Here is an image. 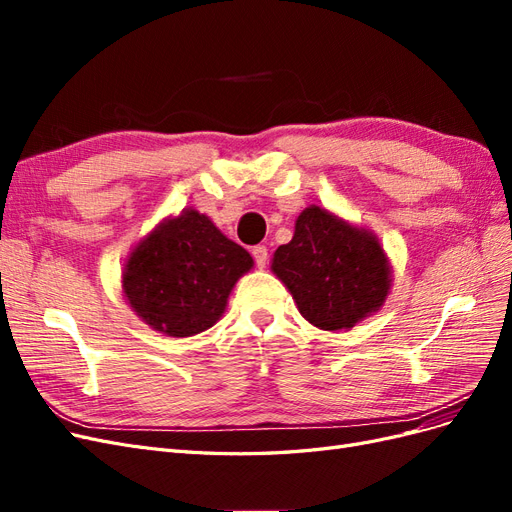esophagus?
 <instances>
[{"mask_svg": "<svg viewBox=\"0 0 512 512\" xmlns=\"http://www.w3.org/2000/svg\"><path fill=\"white\" fill-rule=\"evenodd\" d=\"M252 254H254V260H256V265L262 269L267 265V260H269V252H267V247L265 245H256L254 250H252Z\"/></svg>", "mask_w": 512, "mask_h": 512, "instance_id": "1", "label": "esophagus"}]
</instances>
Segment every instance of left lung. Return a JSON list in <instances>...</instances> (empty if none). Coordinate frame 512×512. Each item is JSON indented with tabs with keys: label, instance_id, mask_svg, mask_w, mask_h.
<instances>
[{
	"label": "left lung",
	"instance_id": "1",
	"mask_svg": "<svg viewBox=\"0 0 512 512\" xmlns=\"http://www.w3.org/2000/svg\"><path fill=\"white\" fill-rule=\"evenodd\" d=\"M301 316L322 331L352 329L382 309L393 267L374 230L354 226L329 209L305 207L290 243L271 258Z\"/></svg>",
	"mask_w": 512,
	"mask_h": 512
}]
</instances>
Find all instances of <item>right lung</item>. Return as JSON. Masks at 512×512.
Instances as JSON below:
<instances>
[{"instance_id":"right-lung-1","label":"right lung","mask_w":512,"mask_h":512,"mask_svg":"<svg viewBox=\"0 0 512 512\" xmlns=\"http://www.w3.org/2000/svg\"><path fill=\"white\" fill-rule=\"evenodd\" d=\"M252 267L250 252L230 241L209 215L183 209L132 247L121 290L153 331L192 337L224 316L232 288Z\"/></svg>"}]
</instances>
